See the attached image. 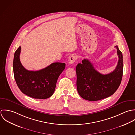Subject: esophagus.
Listing matches in <instances>:
<instances>
[{
    "instance_id": "34e87169",
    "label": "esophagus",
    "mask_w": 135,
    "mask_h": 135,
    "mask_svg": "<svg viewBox=\"0 0 135 135\" xmlns=\"http://www.w3.org/2000/svg\"><path fill=\"white\" fill-rule=\"evenodd\" d=\"M76 59H77L76 56H75V55H72L69 56V57L68 58V62H69V64H74L75 62Z\"/></svg>"
}]
</instances>
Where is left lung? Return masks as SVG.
Instances as JSON below:
<instances>
[{"label": "left lung", "mask_w": 135, "mask_h": 135, "mask_svg": "<svg viewBox=\"0 0 135 135\" xmlns=\"http://www.w3.org/2000/svg\"><path fill=\"white\" fill-rule=\"evenodd\" d=\"M115 47L118 61L115 70L109 74H100L87 59L77 65V91L83 99L90 101L100 100L113 95L118 88L123 76V59L118 46Z\"/></svg>", "instance_id": "left-lung-1"}]
</instances>
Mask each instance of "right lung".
Segmentation results:
<instances>
[{
  "label": "right lung",
  "instance_id": "1",
  "mask_svg": "<svg viewBox=\"0 0 135 135\" xmlns=\"http://www.w3.org/2000/svg\"><path fill=\"white\" fill-rule=\"evenodd\" d=\"M21 49L19 46L15 52L13 61L14 77L18 88L23 93L34 99H45L51 97L66 64L54 62L38 71L27 70L20 62Z\"/></svg>",
  "mask_w": 135,
  "mask_h": 135
}]
</instances>
